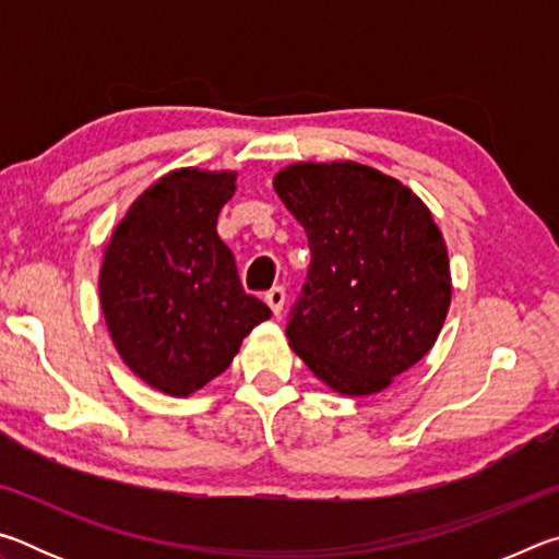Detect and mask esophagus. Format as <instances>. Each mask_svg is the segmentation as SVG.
<instances>
[{"instance_id":"esophagus-1","label":"esophagus","mask_w":559,"mask_h":559,"mask_svg":"<svg viewBox=\"0 0 559 559\" xmlns=\"http://www.w3.org/2000/svg\"><path fill=\"white\" fill-rule=\"evenodd\" d=\"M266 302H269V308L273 310V316H281L283 302H286V288H281V286L271 288V290L266 293Z\"/></svg>"}]
</instances>
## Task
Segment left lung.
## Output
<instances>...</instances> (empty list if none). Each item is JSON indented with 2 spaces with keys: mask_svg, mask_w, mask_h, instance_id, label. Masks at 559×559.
Segmentation results:
<instances>
[{
  "mask_svg": "<svg viewBox=\"0 0 559 559\" xmlns=\"http://www.w3.org/2000/svg\"><path fill=\"white\" fill-rule=\"evenodd\" d=\"M273 189L310 246L288 345L330 390H386L433 347L451 306L449 251L429 206L349 159L288 165Z\"/></svg>",
  "mask_w": 559,
  "mask_h": 559,
  "instance_id": "left-lung-1",
  "label": "left lung"
}]
</instances>
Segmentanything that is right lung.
Masks as SVG:
<instances>
[{
  "mask_svg": "<svg viewBox=\"0 0 559 559\" xmlns=\"http://www.w3.org/2000/svg\"><path fill=\"white\" fill-rule=\"evenodd\" d=\"M236 173L182 167L150 185L112 229L100 266V308L132 372L169 396L219 377L241 340L271 318L243 293L216 219Z\"/></svg>",
  "mask_w": 559,
  "mask_h": 559,
  "instance_id": "1",
  "label": "right lung"
}]
</instances>
